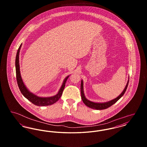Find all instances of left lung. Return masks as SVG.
<instances>
[{"label":"left lung","instance_id":"1","mask_svg":"<svg viewBox=\"0 0 147 147\" xmlns=\"http://www.w3.org/2000/svg\"><path fill=\"white\" fill-rule=\"evenodd\" d=\"M128 82H129V78H128L127 83V84H126V86H125L124 90L117 98H115L114 99H112L110 101L105 102H93V101L89 100L85 97L84 92L83 80H82L81 85H80V91H81V96H82V100H83L85 105L87 106L88 107L91 108V109H95V110H104V109H106L110 107L111 106L113 105L114 104H115L119 100V99L124 95V94L125 93L126 89H127V88L128 86Z\"/></svg>","mask_w":147,"mask_h":147}]
</instances>
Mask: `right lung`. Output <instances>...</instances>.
I'll list each match as a JSON object with an SVG mask.
<instances>
[{
    "mask_svg": "<svg viewBox=\"0 0 147 147\" xmlns=\"http://www.w3.org/2000/svg\"><path fill=\"white\" fill-rule=\"evenodd\" d=\"M21 46H22V43L20 45L19 48L18 49L17 53H16V59H15V68H16L17 82L22 94L24 95L25 98H26L33 104L36 106H49V105H52L55 104L61 97L63 93V90L65 87V83L68 78L70 76V75L65 77V78L64 79L61 87L60 88L58 93L55 95L53 96H50V97H41L35 95L28 90V88L24 84L21 76V73L20 70V64H19V53L21 49Z\"/></svg>",
    "mask_w": 147,
    "mask_h": 147,
    "instance_id": "obj_1",
    "label": "right lung"
}]
</instances>
